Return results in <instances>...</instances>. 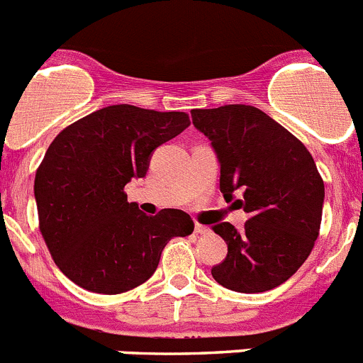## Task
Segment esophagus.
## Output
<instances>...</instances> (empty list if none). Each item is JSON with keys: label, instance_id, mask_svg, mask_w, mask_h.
Here are the masks:
<instances>
[{"label": "esophagus", "instance_id": "obj_1", "mask_svg": "<svg viewBox=\"0 0 363 363\" xmlns=\"http://www.w3.org/2000/svg\"><path fill=\"white\" fill-rule=\"evenodd\" d=\"M195 233L197 235H209V228H206L202 223H195Z\"/></svg>", "mask_w": 363, "mask_h": 363}]
</instances>
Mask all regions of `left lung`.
I'll list each match as a JSON object with an SVG mask.
<instances>
[{
	"instance_id": "left-lung-1",
	"label": "left lung",
	"mask_w": 363,
	"mask_h": 363,
	"mask_svg": "<svg viewBox=\"0 0 363 363\" xmlns=\"http://www.w3.org/2000/svg\"><path fill=\"white\" fill-rule=\"evenodd\" d=\"M195 128L211 141L220 162V191L249 213L242 231L222 222L213 231L228 256L211 269L235 292L272 290L306 262L323 220L324 182L296 135L252 105L193 109Z\"/></svg>"
}]
</instances>
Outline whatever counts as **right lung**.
I'll return each mask as SVG.
<instances>
[{"instance_id":"obj_1","label":"right lung","mask_w":363,"mask_h":363,"mask_svg":"<svg viewBox=\"0 0 363 363\" xmlns=\"http://www.w3.org/2000/svg\"><path fill=\"white\" fill-rule=\"evenodd\" d=\"M188 125L186 113L109 105L52 141L33 182L39 229L74 284L107 296L135 289L155 272L166 243L191 235L188 213L148 216L123 191L147 175L152 152Z\"/></svg>"}]
</instances>
